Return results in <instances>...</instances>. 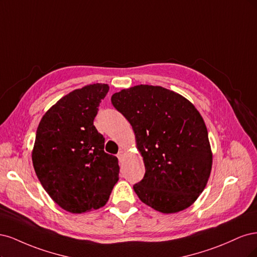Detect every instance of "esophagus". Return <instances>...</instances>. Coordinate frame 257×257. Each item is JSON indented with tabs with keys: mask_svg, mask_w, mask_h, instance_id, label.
I'll return each instance as SVG.
<instances>
[{
	"mask_svg": "<svg viewBox=\"0 0 257 257\" xmlns=\"http://www.w3.org/2000/svg\"><path fill=\"white\" fill-rule=\"evenodd\" d=\"M123 156H125V153H123V151H122V150H120V151L118 152V154H117V158L119 159V161H121V160H122Z\"/></svg>",
	"mask_w": 257,
	"mask_h": 257,
	"instance_id": "34e87169",
	"label": "esophagus"
}]
</instances>
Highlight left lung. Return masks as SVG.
<instances>
[{"instance_id":"left-lung-1","label":"left lung","mask_w":257,"mask_h":257,"mask_svg":"<svg viewBox=\"0 0 257 257\" xmlns=\"http://www.w3.org/2000/svg\"><path fill=\"white\" fill-rule=\"evenodd\" d=\"M111 101L130 122L143 157L145 175L134 186L140 200L163 213L188 208L203 192L212 164L201 114L161 86L122 89Z\"/></svg>"}]
</instances>
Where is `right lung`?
<instances>
[{
    "label": "right lung",
    "mask_w": 257,
    "mask_h": 257,
    "mask_svg": "<svg viewBox=\"0 0 257 257\" xmlns=\"http://www.w3.org/2000/svg\"><path fill=\"white\" fill-rule=\"evenodd\" d=\"M106 84H89L60 99L41 118L32 154L36 175L63 209L82 213L104 206L119 167L106 154L104 138L94 126Z\"/></svg>",
    "instance_id": "right-lung-1"
}]
</instances>
